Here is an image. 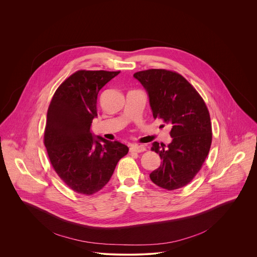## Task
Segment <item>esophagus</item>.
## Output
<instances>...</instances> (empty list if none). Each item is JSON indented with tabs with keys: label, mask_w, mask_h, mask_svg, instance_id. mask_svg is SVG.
Listing matches in <instances>:
<instances>
[{
	"label": "esophagus",
	"mask_w": 257,
	"mask_h": 257,
	"mask_svg": "<svg viewBox=\"0 0 257 257\" xmlns=\"http://www.w3.org/2000/svg\"><path fill=\"white\" fill-rule=\"evenodd\" d=\"M145 150L146 149H145L144 145H137V144H133V145H131V148H130L131 153H143Z\"/></svg>",
	"instance_id": "obj_1"
}]
</instances>
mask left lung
Returning a JSON list of instances; mask_svg holds the SVG:
<instances>
[{"label":"left lung","mask_w":257,"mask_h":257,"mask_svg":"<svg viewBox=\"0 0 257 257\" xmlns=\"http://www.w3.org/2000/svg\"><path fill=\"white\" fill-rule=\"evenodd\" d=\"M133 76L148 92L154 118L172 125L170 144L153 143L162 164L150 174L151 180L167 190L184 187L199 172L210 149L212 133L205 102L176 72L150 69Z\"/></svg>","instance_id":"obj_1"}]
</instances>
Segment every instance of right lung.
<instances>
[{
  "label": "right lung",
  "mask_w": 257,
  "mask_h": 257,
  "mask_svg": "<svg viewBox=\"0 0 257 257\" xmlns=\"http://www.w3.org/2000/svg\"><path fill=\"white\" fill-rule=\"evenodd\" d=\"M119 73L75 72L58 87L48 109L44 139L50 162L65 184L80 194L103 188L129 151L127 145L90 131L97 117V94Z\"/></svg>",
  "instance_id": "add662e5"
}]
</instances>
